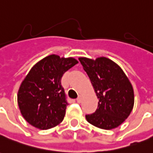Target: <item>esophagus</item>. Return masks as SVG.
Returning a JSON list of instances; mask_svg holds the SVG:
<instances>
[{"instance_id": "obj_1", "label": "esophagus", "mask_w": 153, "mask_h": 153, "mask_svg": "<svg viewBox=\"0 0 153 153\" xmlns=\"http://www.w3.org/2000/svg\"><path fill=\"white\" fill-rule=\"evenodd\" d=\"M82 97L81 95H79L78 97L76 98V102H78V103H80V102H82Z\"/></svg>"}]
</instances>
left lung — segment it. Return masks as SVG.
Instances as JSON below:
<instances>
[{
	"label": "left lung",
	"mask_w": 153,
	"mask_h": 153,
	"mask_svg": "<svg viewBox=\"0 0 153 153\" xmlns=\"http://www.w3.org/2000/svg\"><path fill=\"white\" fill-rule=\"evenodd\" d=\"M79 61L99 99L96 111L86 115L87 122L106 130L117 127L133 108L134 92L131 82L122 68L110 59L99 57L94 61L80 57Z\"/></svg>",
	"instance_id": "left-lung-1"
}]
</instances>
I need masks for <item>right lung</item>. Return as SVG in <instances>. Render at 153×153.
<instances>
[{
	"mask_svg": "<svg viewBox=\"0 0 153 153\" xmlns=\"http://www.w3.org/2000/svg\"><path fill=\"white\" fill-rule=\"evenodd\" d=\"M77 63L72 57L51 55L30 69L17 95L19 108L27 123L46 130L62 122L68 102L61 81L66 71Z\"/></svg>",
	"mask_w": 153,
	"mask_h": 153,
	"instance_id": "right-lung-1",
	"label": "right lung"
}]
</instances>
